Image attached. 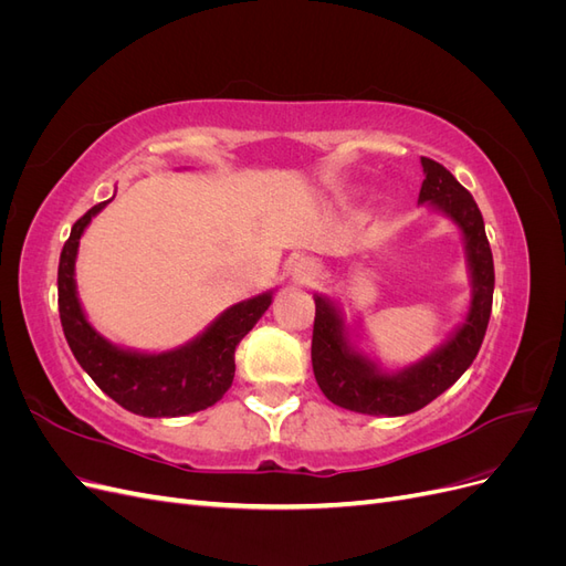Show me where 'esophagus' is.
<instances>
[{
  "label": "esophagus",
  "mask_w": 566,
  "mask_h": 566,
  "mask_svg": "<svg viewBox=\"0 0 566 566\" xmlns=\"http://www.w3.org/2000/svg\"><path fill=\"white\" fill-rule=\"evenodd\" d=\"M321 276V264L312 256H302V260L293 269V279L302 285H312Z\"/></svg>",
  "instance_id": "obj_1"
}]
</instances>
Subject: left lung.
Listing matches in <instances>:
<instances>
[{
	"instance_id": "obj_1",
	"label": "left lung",
	"mask_w": 566,
	"mask_h": 566,
	"mask_svg": "<svg viewBox=\"0 0 566 566\" xmlns=\"http://www.w3.org/2000/svg\"><path fill=\"white\" fill-rule=\"evenodd\" d=\"M420 165L424 181L418 200L447 212L465 235L474 283L472 306L460 331L439 352L397 375H382L368 358L352 349L345 323H342L333 302L316 295L312 335V366L316 382L335 406L356 410V413L406 416L420 410L470 368L486 335L495 273L482 212H479L468 188L460 186L441 163L420 158Z\"/></svg>"
}]
</instances>
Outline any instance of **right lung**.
<instances>
[{"mask_svg": "<svg viewBox=\"0 0 566 566\" xmlns=\"http://www.w3.org/2000/svg\"><path fill=\"white\" fill-rule=\"evenodd\" d=\"M106 202L94 205L75 221L59 260V314L77 364L113 401L136 416L175 418L217 403L233 382L238 342L269 310L271 295L233 304L191 345L175 352L136 354L113 347L84 318L73 279L80 235Z\"/></svg>", "mask_w": 566, "mask_h": 566, "instance_id": "add662e5", "label": "right lung"}]
</instances>
